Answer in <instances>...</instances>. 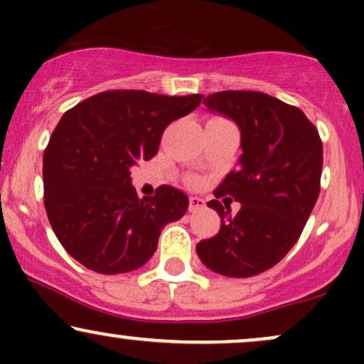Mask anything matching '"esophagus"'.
I'll return each instance as SVG.
<instances>
[{
	"label": "esophagus",
	"instance_id": "34e87169",
	"mask_svg": "<svg viewBox=\"0 0 364 364\" xmlns=\"http://www.w3.org/2000/svg\"><path fill=\"white\" fill-rule=\"evenodd\" d=\"M203 205H205V200L198 198V196H190V205H188V210L196 212L200 210V208H203Z\"/></svg>",
	"mask_w": 364,
	"mask_h": 364
}]
</instances>
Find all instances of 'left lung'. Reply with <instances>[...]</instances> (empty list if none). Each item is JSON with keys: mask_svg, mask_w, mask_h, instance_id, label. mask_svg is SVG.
I'll return each mask as SVG.
<instances>
[{"mask_svg": "<svg viewBox=\"0 0 364 364\" xmlns=\"http://www.w3.org/2000/svg\"><path fill=\"white\" fill-rule=\"evenodd\" d=\"M210 111L228 116L241 129L240 168L214 191L241 203L236 215L210 200L220 217L215 236L196 245L212 272L252 277L272 269L301 236L320 193L323 147L315 124L299 107L255 90L207 95Z\"/></svg>", "mask_w": 364, "mask_h": 364, "instance_id": "8db88e82", "label": "left lung"}]
</instances>
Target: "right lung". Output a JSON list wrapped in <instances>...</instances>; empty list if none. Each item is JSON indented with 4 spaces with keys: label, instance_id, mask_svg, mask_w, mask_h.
<instances>
[{
    "label": "right lung",
    "instance_id": "right-lung-1",
    "mask_svg": "<svg viewBox=\"0 0 364 364\" xmlns=\"http://www.w3.org/2000/svg\"><path fill=\"white\" fill-rule=\"evenodd\" d=\"M202 94L106 90L63 114L44 150V207L63 248L99 274L140 269L162 228L181 219L188 196L162 185L139 198L129 169L157 154L162 133Z\"/></svg>",
    "mask_w": 364,
    "mask_h": 364
}]
</instances>
